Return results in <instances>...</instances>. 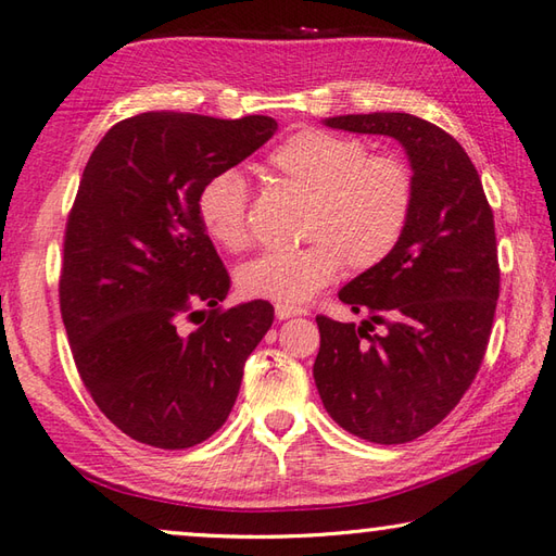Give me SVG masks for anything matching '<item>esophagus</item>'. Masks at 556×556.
Returning <instances> with one entry per match:
<instances>
[{"label":"esophagus","mask_w":556,"mask_h":556,"mask_svg":"<svg viewBox=\"0 0 556 556\" xmlns=\"http://www.w3.org/2000/svg\"><path fill=\"white\" fill-rule=\"evenodd\" d=\"M300 314H304V312L298 309V307H288V304H276V319H280V321L292 319V316H300Z\"/></svg>","instance_id":"34e87169"}]
</instances>
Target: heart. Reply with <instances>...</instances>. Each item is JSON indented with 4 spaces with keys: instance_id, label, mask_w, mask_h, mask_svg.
Instances as JSON below:
<instances>
[{
    "instance_id": "1",
    "label": "heart",
    "mask_w": 556,
    "mask_h": 556,
    "mask_svg": "<svg viewBox=\"0 0 556 556\" xmlns=\"http://www.w3.org/2000/svg\"><path fill=\"white\" fill-rule=\"evenodd\" d=\"M268 165L307 191L302 237L309 242L240 266L237 288L244 298L298 307L331 286L345 262L369 270L387 262L403 240L415 179L401 157L369 155L357 139L304 127L268 153ZM197 211L218 247L242 252L249 244L247 185L237 169H223L203 182Z\"/></svg>"
}]
</instances>
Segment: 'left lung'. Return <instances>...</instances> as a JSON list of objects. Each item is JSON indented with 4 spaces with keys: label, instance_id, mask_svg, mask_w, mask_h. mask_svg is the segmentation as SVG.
Wrapping results in <instances>:
<instances>
[{
    "label": "left lung",
    "instance_id": "1",
    "mask_svg": "<svg viewBox=\"0 0 556 556\" xmlns=\"http://www.w3.org/2000/svg\"><path fill=\"white\" fill-rule=\"evenodd\" d=\"M326 127L381 134L403 146L415 203L387 262L338 292L359 326L316 316L321 348L314 381L326 413L374 444H405L458 405L490 343L500 264L494 215L463 146L407 112L324 119ZM374 325H383L381 334Z\"/></svg>",
    "mask_w": 556,
    "mask_h": 556
}]
</instances>
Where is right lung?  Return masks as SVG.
<instances>
[{"instance_id": "1", "label": "right lung", "mask_w": 556, "mask_h": 556, "mask_svg": "<svg viewBox=\"0 0 556 556\" xmlns=\"http://www.w3.org/2000/svg\"><path fill=\"white\" fill-rule=\"evenodd\" d=\"M276 129L264 115L141 112L88 157L64 235L62 319L88 393L141 444L189 448L218 432L274 324L264 300L220 309L230 276L197 197Z\"/></svg>"}]
</instances>
